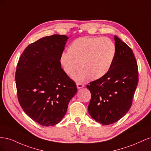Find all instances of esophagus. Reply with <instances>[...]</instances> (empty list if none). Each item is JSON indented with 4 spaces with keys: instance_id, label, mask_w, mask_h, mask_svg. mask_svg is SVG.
<instances>
[{
    "instance_id": "34e87169",
    "label": "esophagus",
    "mask_w": 151,
    "mask_h": 151,
    "mask_svg": "<svg viewBox=\"0 0 151 151\" xmlns=\"http://www.w3.org/2000/svg\"><path fill=\"white\" fill-rule=\"evenodd\" d=\"M76 85H77V89H80L81 88H84V84H81V83H77Z\"/></svg>"
}]
</instances>
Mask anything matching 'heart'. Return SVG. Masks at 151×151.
I'll return each mask as SVG.
<instances>
[{
	"label": "heart",
	"instance_id": "obj_1",
	"mask_svg": "<svg viewBox=\"0 0 151 151\" xmlns=\"http://www.w3.org/2000/svg\"><path fill=\"white\" fill-rule=\"evenodd\" d=\"M68 53L60 56V63L68 76L74 74L79 66L81 70L74 76L77 81H85L90 77L98 79L110 69L116 55V45L111 40L102 37H82L69 45Z\"/></svg>",
	"mask_w": 151,
	"mask_h": 151
}]
</instances>
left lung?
I'll return each mask as SVG.
<instances>
[{"label": "left lung", "instance_id": "8db88e82", "mask_svg": "<svg viewBox=\"0 0 151 151\" xmlns=\"http://www.w3.org/2000/svg\"><path fill=\"white\" fill-rule=\"evenodd\" d=\"M116 55L106 75L86 88L91 94L88 112L104 125L116 122L129 111L139 82L138 67L132 49L115 36Z\"/></svg>", "mask_w": 151, "mask_h": 151}]
</instances>
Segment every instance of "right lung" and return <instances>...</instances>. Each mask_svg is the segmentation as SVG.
<instances>
[{
	"label": "right lung",
	"mask_w": 151,
	"mask_h": 151,
	"mask_svg": "<svg viewBox=\"0 0 151 151\" xmlns=\"http://www.w3.org/2000/svg\"><path fill=\"white\" fill-rule=\"evenodd\" d=\"M68 39L60 35L41 38L25 48L17 63L18 100L26 115L41 125L60 122L77 93L60 62Z\"/></svg>",
	"instance_id": "right-lung-1"
}]
</instances>
